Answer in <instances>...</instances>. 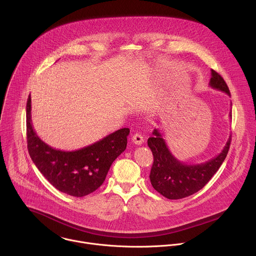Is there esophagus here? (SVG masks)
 <instances>
[{"mask_svg": "<svg viewBox=\"0 0 256 256\" xmlns=\"http://www.w3.org/2000/svg\"><path fill=\"white\" fill-rule=\"evenodd\" d=\"M132 140L134 144H142L144 142V136L140 134H134L132 136Z\"/></svg>", "mask_w": 256, "mask_h": 256, "instance_id": "esophagus-1", "label": "esophagus"}]
</instances>
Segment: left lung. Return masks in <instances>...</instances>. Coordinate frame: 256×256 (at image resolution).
Segmentation results:
<instances>
[{"mask_svg": "<svg viewBox=\"0 0 256 256\" xmlns=\"http://www.w3.org/2000/svg\"><path fill=\"white\" fill-rule=\"evenodd\" d=\"M210 86L231 96L224 79L214 70L210 72ZM229 116L232 118L231 112ZM231 142L229 136L221 153L212 159L200 164H186L174 157L159 130L155 128L148 140V146L154 156L150 173L152 186L169 200L190 196L200 190L224 162Z\"/></svg>", "mask_w": 256, "mask_h": 256, "instance_id": "obj_1", "label": "left lung"}]
</instances>
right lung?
Instances as JSON below:
<instances>
[{
    "label": "right lung",
    "instance_id": "obj_1",
    "mask_svg": "<svg viewBox=\"0 0 256 256\" xmlns=\"http://www.w3.org/2000/svg\"><path fill=\"white\" fill-rule=\"evenodd\" d=\"M27 148L40 173L58 190L82 198L104 182L112 162L126 150L128 128H120L102 140L75 151L50 147L36 134L31 120V97L26 106Z\"/></svg>",
    "mask_w": 256,
    "mask_h": 256
}]
</instances>
